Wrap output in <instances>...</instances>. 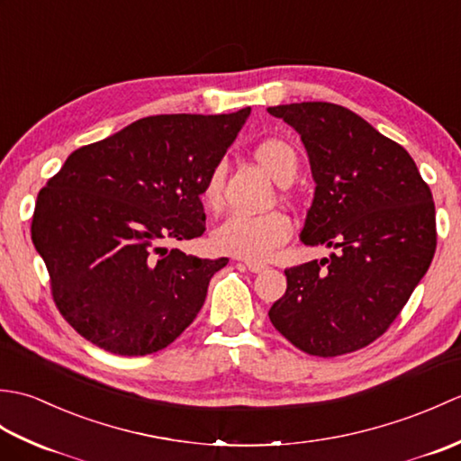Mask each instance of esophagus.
I'll return each instance as SVG.
<instances>
[{
    "mask_svg": "<svg viewBox=\"0 0 461 461\" xmlns=\"http://www.w3.org/2000/svg\"><path fill=\"white\" fill-rule=\"evenodd\" d=\"M243 266H246L251 273H261V271L267 269L266 263H256V261H246V263H243Z\"/></svg>",
    "mask_w": 461,
    "mask_h": 461,
    "instance_id": "obj_1",
    "label": "esophagus"
}]
</instances>
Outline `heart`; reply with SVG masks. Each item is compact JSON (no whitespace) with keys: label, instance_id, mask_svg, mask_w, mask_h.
<instances>
[{"label":"heart","instance_id":"b5f03b06","mask_svg":"<svg viewBox=\"0 0 461 461\" xmlns=\"http://www.w3.org/2000/svg\"><path fill=\"white\" fill-rule=\"evenodd\" d=\"M256 160L279 184H289L297 174V152L281 139H267L253 150ZM223 192V168L215 166L203 184L202 200L210 208H215ZM293 233L291 220L281 212L246 213L231 212L215 225L212 231V248L225 256L240 259H266L279 246H283Z\"/></svg>","mask_w":461,"mask_h":461}]
</instances>
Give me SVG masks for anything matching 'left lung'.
Wrapping results in <instances>:
<instances>
[{"label":"left lung","mask_w":461,"mask_h":461,"mask_svg":"<svg viewBox=\"0 0 461 461\" xmlns=\"http://www.w3.org/2000/svg\"><path fill=\"white\" fill-rule=\"evenodd\" d=\"M305 144L315 198L301 241L330 258L285 269L287 291L269 319L291 345L339 357L393 325L436 251V208L402 146L345 106H269Z\"/></svg>","instance_id":"8db88e82"}]
</instances>
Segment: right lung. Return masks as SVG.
<instances>
[{"label":"right lung","instance_id":"obj_1","mask_svg":"<svg viewBox=\"0 0 461 461\" xmlns=\"http://www.w3.org/2000/svg\"><path fill=\"white\" fill-rule=\"evenodd\" d=\"M249 113L146 116L81 146L41 188L32 240L59 312L81 337L144 357L190 327L228 258L166 243L203 233V184Z\"/></svg>","mask_w":461,"mask_h":461}]
</instances>
